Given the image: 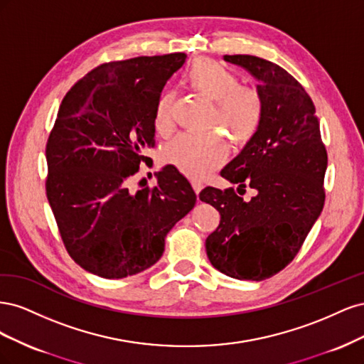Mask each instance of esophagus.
<instances>
[{
  "label": "esophagus",
  "instance_id": "34e87169",
  "mask_svg": "<svg viewBox=\"0 0 364 364\" xmlns=\"http://www.w3.org/2000/svg\"><path fill=\"white\" fill-rule=\"evenodd\" d=\"M191 186H193L194 193L197 194V197H199V193H200V191H202V188H203L202 182H199V181H191Z\"/></svg>",
  "mask_w": 364,
  "mask_h": 364
}]
</instances>
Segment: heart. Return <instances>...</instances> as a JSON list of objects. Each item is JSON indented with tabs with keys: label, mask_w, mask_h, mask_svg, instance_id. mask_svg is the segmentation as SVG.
<instances>
[{
	"label": "heart",
	"mask_w": 364,
	"mask_h": 364,
	"mask_svg": "<svg viewBox=\"0 0 364 364\" xmlns=\"http://www.w3.org/2000/svg\"><path fill=\"white\" fill-rule=\"evenodd\" d=\"M190 91L214 103L209 129H220L234 146H245L255 136L262 121V100L257 90L240 85L234 71L211 59H196L183 74ZM173 94H164L153 111V127L161 136L174 129ZM228 150L215 134L179 135L162 149V161L191 179H203L226 161Z\"/></svg>",
	"instance_id": "1"
}]
</instances>
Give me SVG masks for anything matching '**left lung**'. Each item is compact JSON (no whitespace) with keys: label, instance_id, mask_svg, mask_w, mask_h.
I'll list each match as a JSON object with an SVG mask.
<instances>
[{"label":"left lung","instance_id":"1","mask_svg":"<svg viewBox=\"0 0 364 364\" xmlns=\"http://www.w3.org/2000/svg\"><path fill=\"white\" fill-rule=\"evenodd\" d=\"M225 60L258 80L264 112L255 136L220 174L257 194L245 202L234 188L200 193L220 213L206 255L230 278L262 281L289 266L321 215L328 155L311 97L291 74L249 54Z\"/></svg>","mask_w":364,"mask_h":364}]
</instances>
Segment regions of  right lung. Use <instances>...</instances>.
<instances>
[{
    "mask_svg": "<svg viewBox=\"0 0 364 364\" xmlns=\"http://www.w3.org/2000/svg\"><path fill=\"white\" fill-rule=\"evenodd\" d=\"M185 53L103 63L63 97L47 141V199L65 249L97 277L119 279L151 267L170 229L196 203L173 165L132 194L127 179L155 147L153 111Z\"/></svg>",
    "mask_w": 364,
    "mask_h": 364,
    "instance_id": "right-lung-1",
    "label": "right lung"
}]
</instances>
